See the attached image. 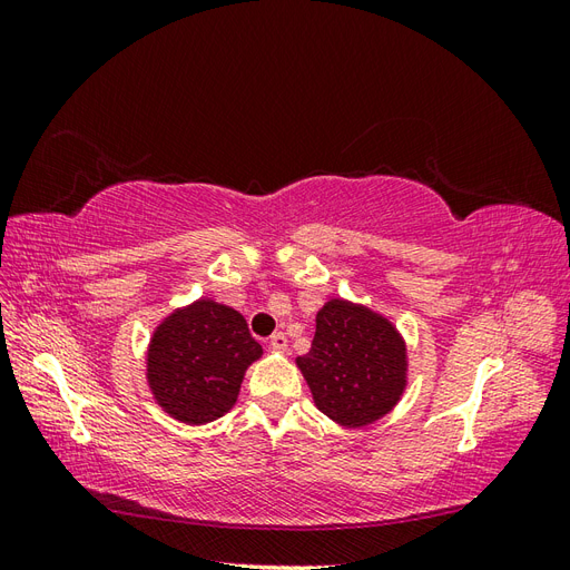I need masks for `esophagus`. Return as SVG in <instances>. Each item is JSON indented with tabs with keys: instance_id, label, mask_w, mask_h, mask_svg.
<instances>
[{
	"instance_id": "obj_1",
	"label": "esophagus",
	"mask_w": 570,
	"mask_h": 570,
	"mask_svg": "<svg viewBox=\"0 0 570 570\" xmlns=\"http://www.w3.org/2000/svg\"><path fill=\"white\" fill-rule=\"evenodd\" d=\"M271 347L273 350H278V352H285L287 350V337H285V333H275V335H271Z\"/></svg>"
}]
</instances>
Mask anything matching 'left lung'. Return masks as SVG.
I'll return each instance as SVG.
<instances>
[{"label": "left lung", "instance_id": "8db88e82", "mask_svg": "<svg viewBox=\"0 0 570 570\" xmlns=\"http://www.w3.org/2000/svg\"><path fill=\"white\" fill-rule=\"evenodd\" d=\"M297 366L316 406L340 425L383 419L406 387V344L368 306L331 299L316 314L312 350Z\"/></svg>", "mask_w": 570, "mask_h": 570}]
</instances>
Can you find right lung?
Returning a JSON list of instances; mask_svg holds the SVG:
<instances>
[{
	"label": "right lung",
	"mask_w": 570,
	"mask_h": 570,
	"mask_svg": "<svg viewBox=\"0 0 570 570\" xmlns=\"http://www.w3.org/2000/svg\"><path fill=\"white\" fill-rule=\"evenodd\" d=\"M262 356L243 314L199 299L170 314L154 331L147 381L159 406L183 423L202 425L228 413L245 371Z\"/></svg>",
	"instance_id": "obj_1"
}]
</instances>
